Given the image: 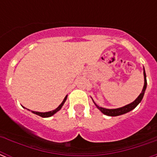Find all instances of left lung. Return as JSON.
Instances as JSON below:
<instances>
[{"label": "left lung", "instance_id": "obj_1", "mask_svg": "<svg viewBox=\"0 0 157 157\" xmlns=\"http://www.w3.org/2000/svg\"><path fill=\"white\" fill-rule=\"evenodd\" d=\"M144 79H145V83H144V86L143 89H142V91L140 94V95L138 96V98H136V100L134 101H133L132 103L129 104V105H126V106H123L122 108H119V109H105V108H101V107H99L98 105H95L96 107L101 111L103 114L106 115V116H120V115L125 114L127 112H130L131 110H133L134 109H135L137 105L140 103L144 97V94H145V89H146L147 86V80H146V75H145V69H144Z\"/></svg>", "mask_w": 157, "mask_h": 157}]
</instances>
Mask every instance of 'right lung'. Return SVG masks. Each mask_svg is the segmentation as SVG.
Segmentation results:
<instances>
[{"label":"right lung","mask_w":157,"mask_h":157,"mask_svg":"<svg viewBox=\"0 0 157 157\" xmlns=\"http://www.w3.org/2000/svg\"><path fill=\"white\" fill-rule=\"evenodd\" d=\"M67 98V96H66V97H65L64 99H63V102H62V103L60 104V105H59V106H58L56 109H55V110H52V111H50V112H34V111H31V112H33L34 114L37 115V116H41V117H44V118L50 117V116H53V115L55 114V113H56V112H57L58 111H59V110H60V109H61L62 106H63V104H64L65 101H66Z\"/></svg>","instance_id":"right-lung-1"}]
</instances>
